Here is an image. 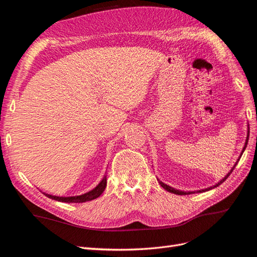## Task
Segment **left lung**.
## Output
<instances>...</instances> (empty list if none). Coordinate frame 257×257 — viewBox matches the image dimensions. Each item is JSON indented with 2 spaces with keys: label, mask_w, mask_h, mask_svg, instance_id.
<instances>
[{
  "label": "left lung",
  "mask_w": 257,
  "mask_h": 257,
  "mask_svg": "<svg viewBox=\"0 0 257 257\" xmlns=\"http://www.w3.org/2000/svg\"><path fill=\"white\" fill-rule=\"evenodd\" d=\"M248 135H250V128H248V124H247V134H246V139H245V144H244V147H243V149H242V151H241V153H240V155H239V158H238V160L236 161V163H235V165L231 167V169L229 170L228 172V174L225 176L221 181H219L217 182L216 184H214L213 186H210V188H207V189H203V190H198V191H189V192H184V191H181V190H177V189H175V188H172V186H169V185H167V184H165L164 182H162V181H160V179L158 178V181H159V183L161 184V186L164 190H166V191H168L169 193H173V194H177V195H189V194H194V193H203V192H207V191H209V190H212V189H214V188H216V186H219L221 183H223L225 180H226V179L228 178V176L232 173V170L235 169V167H236V165L238 164V162H239V160H240V158H241V155H242V153L244 152V150H245V148H246V145H247V142H248Z\"/></svg>",
  "instance_id": "obj_1"
}]
</instances>
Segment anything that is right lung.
Listing matches in <instances>:
<instances>
[{
	"label": "right lung",
	"mask_w": 257,
	"mask_h": 257,
	"mask_svg": "<svg viewBox=\"0 0 257 257\" xmlns=\"http://www.w3.org/2000/svg\"><path fill=\"white\" fill-rule=\"evenodd\" d=\"M106 185H107V176L105 175L103 177L102 180L100 182L95 186L94 189L81 194V195H77V196H56V195H50V194L47 193H43L45 196H47L48 198H51L53 200H57V201H61V203H68V204H72V203H85V201H90L95 199L97 197H99L102 195L103 192L106 189Z\"/></svg>",
	"instance_id": "1"
}]
</instances>
